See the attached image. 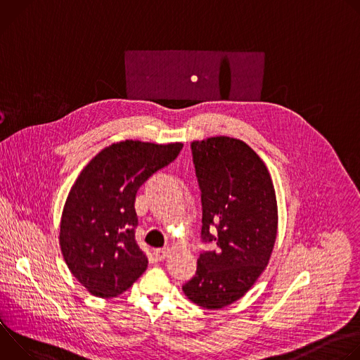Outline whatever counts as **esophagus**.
I'll return each mask as SVG.
<instances>
[{
  "mask_svg": "<svg viewBox=\"0 0 360 360\" xmlns=\"http://www.w3.org/2000/svg\"><path fill=\"white\" fill-rule=\"evenodd\" d=\"M171 252V249L169 248H160V249H155L153 250V255H155V258L157 259H160V261H164L167 256H168V253Z\"/></svg>",
  "mask_w": 360,
  "mask_h": 360,
  "instance_id": "34e87169",
  "label": "esophagus"
}]
</instances>
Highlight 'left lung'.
<instances>
[{"label":"left lung","instance_id":"obj_1","mask_svg":"<svg viewBox=\"0 0 360 360\" xmlns=\"http://www.w3.org/2000/svg\"><path fill=\"white\" fill-rule=\"evenodd\" d=\"M191 148L200 188V236L217 246L199 255L196 274L182 290L205 309H221L240 299L271 259L276 195L266 165L243 141L212 136Z\"/></svg>","mask_w":360,"mask_h":360}]
</instances>
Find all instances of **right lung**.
I'll return each instance as SVG.
<instances>
[{"label": "right lung", "mask_w": 360, "mask_h": 360, "mask_svg": "<svg viewBox=\"0 0 360 360\" xmlns=\"http://www.w3.org/2000/svg\"><path fill=\"white\" fill-rule=\"evenodd\" d=\"M182 146L127 139L102 149L78 175L63 210L60 246L91 295L115 297L146 271L148 258L135 240L136 191Z\"/></svg>", "instance_id": "right-lung-1"}]
</instances>
